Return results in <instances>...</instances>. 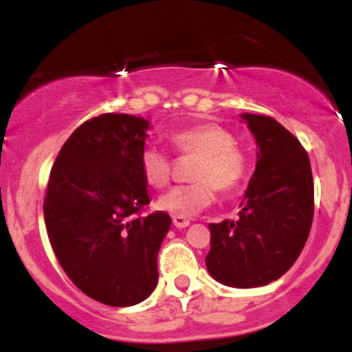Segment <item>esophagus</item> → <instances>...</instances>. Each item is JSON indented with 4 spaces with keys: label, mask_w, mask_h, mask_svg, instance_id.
<instances>
[{
    "label": "esophagus",
    "mask_w": 352,
    "mask_h": 352,
    "mask_svg": "<svg viewBox=\"0 0 352 352\" xmlns=\"http://www.w3.org/2000/svg\"><path fill=\"white\" fill-rule=\"evenodd\" d=\"M172 223H173V226H175V228L182 230V228H187L190 221H189V219H187V218H180V216H173Z\"/></svg>",
    "instance_id": "esophagus-1"
}]
</instances>
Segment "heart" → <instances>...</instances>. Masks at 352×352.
Masks as SVG:
<instances>
[{
	"instance_id": "heart-1",
	"label": "heart",
	"mask_w": 352,
	"mask_h": 352,
	"mask_svg": "<svg viewBox=\"0 0 352 352\" xmlns=\"http://www.w3.org/2000/svg\"><path fill=\"white\" fill-rule=\"evenodd\" d=\"M180 155L197 156L194 180L189 186L173 187L156 201V208L172 216L192 218L214 201L216 189L232 194L245 182L248 173V158L236 146L232 131L219 124H201L177 131L170 138ZM141 172L148 186L162 189L172 175V162L155 146L144 148L141 153Z\"/></svg>"
}]
</instances>
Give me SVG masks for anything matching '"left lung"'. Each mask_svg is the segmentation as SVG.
Masks as SVG:
<instances>
[{
  "mask_svg": "<svg viewBox=\"0 0 352 352\" xmlns=\"http://www.w3.org/2000/svg\"><path fill=\"white\" fill-rule=\"evenodd\" d=\"M257 144L255 172L236 221L211 223L206 267L218 283L258 287L281 278L307 243L314 177L300 141L276 119L242 113Z\"/></svg>",
  "mask_w": 352,
  "mask_h": 352,
  "instance_id": "8db88e82",
  "label": "left lung"
}]
</instances>
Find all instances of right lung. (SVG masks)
Masks as SVG:
<instances>
[{
  "label": "right lung",
  "mask_w": 352,
  "mask_h": 352,
  "mask_svg": "<svg viewBox=\"0 0 352 352\" xmlns=\"http://www.w3.org/2000/svg\"><path fill=\"white\" fill-rule=\"evenodd\" d=\"M150 122L129 113H102L81 124L51 170L44 219L67 278L109 307H133L158 283V250L170 230L150 204L141 153Z\"/></svg>",
  "instance_id": "1"
}]
</instances>
